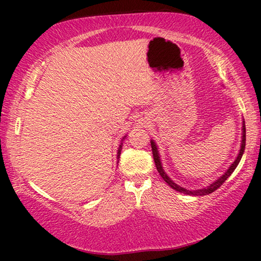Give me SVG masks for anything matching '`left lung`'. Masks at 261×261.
Instances as JSON below:
<instances>
[{"mask_svg":"<svg viewBox=\"0 0 261 261\" xmlns=\"http://www.w3.org/2000/svg\"><path fill=\"white\" fill-rule=\"evenodd\" d=\"M245 138H246V132H245V121L243 120L242 123V141H241V148H240V152H238L237 156L235 159V161H233L230 167L228 168L226 170V173H223L222 176H220V177L214 180L213 183H211L210 185H207L206 188H202V189H198V190H189V189H185L183 187H180V185L176 184L173 179H171L169 176L167 175V173L163 169L162 167V162H161V158H160V153H159V148H158V145L155 141L153 139H151V146H152V152H153V159H154V162H155V166H156V169L159 171V174L161 175V177L163 178V180L169 185L171 189H174L175 191H178L180 193H184V194H189V196H206V194H210L212 192H214L216 189H219L221 185H222L224 182H226L227 178L230 176L233 170L236 169V167L238 166V163H240L241 159L243 156V154H244V149H245Z\"/></svg>","mask_w":261,"mask_h":261,"instance_id":"left-lung-1","label":"left lung"}]
</instances>
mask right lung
I'll return each mask as SVG.
<instances>
[{
  "label": "right lung",
  "mask_w": 261,
  "mask_h": 261,
  "mask_svg": "<svg viewBox=\"0 0 261 261\" xmlns=\"http://www.w3.org/2000/svg\"><path fill=\"white\" fill-rule=\"evenodd\" d=\"M125 137L126 136H124V137H123V139L121 140V144H120V146H118V149H117V163H118V161H120V155H121V151H122V145H123V140H124L125 139Z\"/></svg>",
  "instance_id": "1"
}]
</instances>
